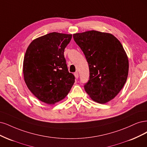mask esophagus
Listing matches in <instances>:
<instances>
[{"label": "esophagus", "instance_id": "34e87169", "mask_svg": "<svg viewBox=\"0 0 147 147\" xmlns=\"http://www.w3.org/2000/svg\"><path fill=\"white\" fill-rule=\"evenodd\" d=\"M74 76H75L76 79H78V78H79V73H78V72L74 73Z\"/></svg>", "mask_w": 147, "mask_h": 147}]
</instances>
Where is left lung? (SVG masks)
I'll return each instance as SVG.
<instances>
[{"mask_svg": "<svg viewBox=\"0 0 147 147\" xmlns=\"http://www.w3.org/2000/svg\"><path fill=\"white\" fill-rule=\"evenodd\" d=\"M75 42L86 56L90 79L85 90L93 101L106 104L123 87L129 60L120 41L109 33L90 30L73 34Z\"/></svg>", "mask_w": 147, "mask_h": 147, "instance_id": "left-lung-1", "label": "left lung"}]
</instances>
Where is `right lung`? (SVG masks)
<instances>
[{
    "mask_svg": "<svg viewBox=\"0 0 147 147\" xmlns=\"http://www.w3.org/2000/svg\"><path fill=\"white\" fill-rule=\"evenodd\" d=\"M71 34L52 32L33 40L23 61L24 79L41 101L54 105L67 96L74 83L64 57Z\"/></svg>",
    "mask_w": 147,
    "mask_h": 147,
    "instance_id": "1",
    "label": "right lung"
}]
</instances>
